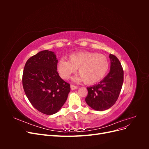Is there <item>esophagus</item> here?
Masks as SVG:
<instances>
[{"label": "esophagus", "instance_id": "34e87169", "mask_svg": "<svg viewBox=\"0 0 149 149\" xmlns=\"http://www.w3.org/2000/svg\"><path fill=\"white\" fill-rule=\"evenodd\" d=\"M70 87H71V90H74V89H77V88H78V87L76 86H75V85H73V84H71Z\"/></svg>", "mask_w": 149, "mask_h": 149}]
</instances>
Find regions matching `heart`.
I'll list each match as a JSON object with an SVG mask.
<instances>
[{
    "label": "heart",
    "instance_id": "obj_1",
    "mask_svg": "<svg viewBox=\"0 0 149 149\" xmlns=\"http://www.w3.org/2000/svg\"><path fill=\"white\" fill-rule=\"evenodd\" d=\"M78 68L79 75L74 81L84 82L89 84L100 81L107 74L109 61L102 54L95 52H81L69 56V60L61 59L58 62L57 70L62 78L68 79Z\"/></svg>",
    "mask_w": 149,
    "mask_h": 149
}]
</instances>
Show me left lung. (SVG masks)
<instances>
[{
    "label": "left lung",
    "mask_w": 149,
    "mask_h": 149,
    "mask_svg": "<svg viewBox=\"0 0 149 149\" xmlns=\"http://www.w3.org/2000/svg\"><path fill=\"white\" fill-rule=\"evenodd\" d=\"M109 73L97 84L87 88L88 95L85 99L92 109L102 111L109 109L119 97L124 81V71L118 58L110 54Z\"/></svg>",
    "instance_id": "8db88e82"
}]
</instances>
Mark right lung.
<instances>
[{
  "mask_svg": "<svg viewBox=\"0 0 149 149\" xmlns=\"http://www.w3.org/2000/svg\"><path fill=\"white\" fill-rule=\"evenodd\" d=\"M55 53L43 50L26 61L22 76L25 93L36 109L47 115L56 113L66 102L70 84L57 71Z\"/></svg>",
  "mask_w": 149,
  "mask_h": 149,
  "instance_id": "right-lung-1",
  "label": "right lung"
}]
</instances>
